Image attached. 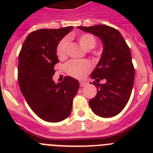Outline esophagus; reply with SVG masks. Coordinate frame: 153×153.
I'll return each mask as SVG.
<instances>
[{"instance_id":"esophagus-1","label":"esophagus","mask_w":153,"mask_h":153,"mask_svg":"<svg viewBox=\"0 0 153 153\" xmlns=\"http://www.w3.org/2000/svg\"><path fill=\"white\" fill-rule=\"evenodd\" d=\"M86 82H83V81H79V86H80L81 87H83V86H86Z\"/></svg>"}]
</instances>
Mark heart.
I'll list each match as a JSON object with an SVG mask.
<instances>
[{
	"mask_svg": "<svg viewBox=\"0 0 153 153\" xmlns=\"http://www.w3.org/2000/svg\"><path fill=\"white\" fill-rule=\"evenodd\" d=\"M79 45L85 51H90L97 45V40L90 33H83L77 37ZM68 39L64 38L60 41L56 47V55L58 58L63 59L67 56L68 48ZM92 68L90 62L87 60H72L65 65V70L68 75L76 79H83Z\"/></svg>",
	"mask_w": 153,
	"mask_h": 153,
	"instance_id": "b5f03b06",
	"label": "heart"
}]
</instances>
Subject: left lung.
Wrapping results in <instances>:
<instances>
[{"mask_svg":"<svg viewBox=\"0 0 153 153\" xmlns=\"http://www.w3.org/2000/svg\"><path fill=\"white\" fill-rule=\"evenodd\" d=\"M100 38L103 52L90 77L97 89L96 97L89 104L92 111L101 117L109 118L122 111L130 98L135 78L129 47L118 30L107 25L77 27ZM106 79L105 85L98 83Z\"/></svg>","mask_w":153,"mask_h":153,"instance_id":"obj_1","label":"left lung"}]
</instances>
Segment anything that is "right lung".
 I'll return each mask as SVG.
<instances>
[{
    "instance_id": "right-lung-1",
    "label": "right lung",
    "mask_w": 153,
    "mask_h": 153,
    "mask_svg": "<svg viewBox=\"0 0 153 153\" xmlns=\"http://www.w3.org/2000/svg\"><path fill=\"white\" fill-rule=\"evenodd\" d=\"M73 27L40 29L31 32L19 54L18 83L33 113L44 121L60 122L70 116L73 99L77 93V79L66 76L55 83L53 76L59 62L56 47Z\"/></svg>"
}]
</instances>
